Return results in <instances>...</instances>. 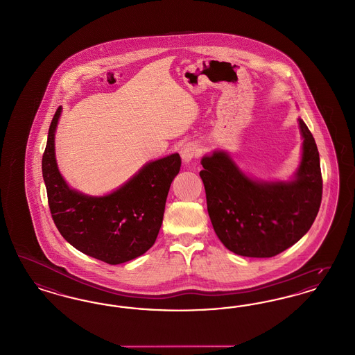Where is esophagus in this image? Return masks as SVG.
Returning a JSON list of instances; mask_svg holds the SVG:
<instances>
[{
    "mask_svg": "<svg viewBox=\"0 0 355 355\" xmlns=\"http://www.w3.org/2000/svg\"><path fill=\"white\" fill-rule=\"evenodd\" d=\"M180 153H181V158L184 164H189L193 158L198 156V148H197V145L189 142V144H184V146L181 148Z\"/></svg>",
    "mask_w": 355,
    "mask_h": 355,
    "instance_id": "1",
    "label": "esophagus"
}]
</instances>
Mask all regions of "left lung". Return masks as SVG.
Wrapping results in <instances>:
<instances>
[{
	"mask_svg": "<svg viewBox=\"0 0 355 355\" xmlns=\"http://www.w3.org/2000/svg\"><path fill=\"white\" fill-rule=\"evenodd\" d=\"M301 159L286 181H263L241 171L226 150L202 157L199 175L219 241L234 254L272 257L312 227L322 197L320 155L311 130L298 117Z\"/></svg>",
	"mask_w": 355,
	"mask_h": 355,
	"instance_id": "left-lung-1",
	"label": "left lung"
}]
</instances>
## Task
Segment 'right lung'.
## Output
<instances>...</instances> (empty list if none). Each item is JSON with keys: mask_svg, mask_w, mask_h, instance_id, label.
Returning a JSON list of instances; mask_svg holds the SVG:
<instances>
[{"mask_svg": "<svg viewBox=\"0 0 355 355\" xmlns=\"http://www.w3.org/2000/svg\"><path fill=\"white\" fill-rule=\"evenodd\" d=\"M60 114L62 107L50 124L42 157L43 181L59 232L78 251L112 266L144 255L159 232L181 157L173 153L149 161L114 191L88 196L72 189L58 169L55 132Z\"/></svg>", "mask_w": 355, "mask_h": 355, "instance_id": "right-lung-1", "label": "right lung"}]
</instances>
